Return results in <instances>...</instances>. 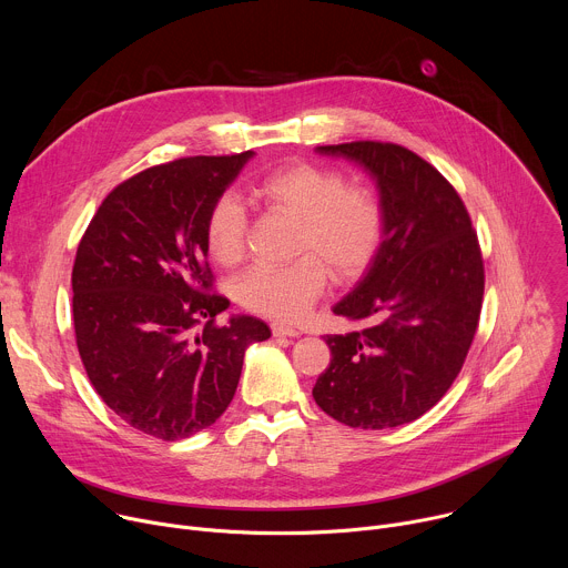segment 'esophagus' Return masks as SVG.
I'll return each mask as SVG.
<instances>
[{
	"label": "esophagus",
	"mask_w": 568,
	"mask_h": 568,
	"mask_svg": "<svg viewBox=\"0 0 568 568\" xmlns=\"http://www.w3.org/2000/svg\"><path fill=\"white\" fill-rule=\"evenodd\" d=\"M272 333H274V337H298L301 335L298 331H294L290 326H283V323H274Z\"/></svg>",
	"instance_id": "obj_1"
}]
</instances>
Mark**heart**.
<instances>
[{
  "mask_svg": "<svg viewBox=\"0 0 568 568\" xmlns=\"http://www.w3.org/2000/svg\"><path fill=\"white\" fill-rule=\"evenodd\" d=\"M252 202L270 213L296 220L294 256L287 267L256 265L235 283L237 301L252 312L278 321H298L323 294L333 274L348 283L359 278L382 242L377 197L344 175L314 164H292L263 178ZM250 217L233 195L213 202L204 237L215 263L235 265L247 250Z\"/></svg>",
  "mask_w": 568,
  "mask_h": 568,
  "instance_id": "b5f03b06",
  "label": "heart"
}]
</instances>
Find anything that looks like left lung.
<instances>
[{
    "mask_svg": "<svg viewBox=\"0 0 568 568\" xmlns=\"http://www.w3.org/2000/svg\"><path fill=\"white\" fill-rule=\"evenodd\" d=\"M314 152L357 164L382 209L379 250L333 307L366 326L326 335L333 359L314 402L353 429L414 423L447 393L478 326L483 258L471 220L454 186L407 148L355 141Z\"/></svg>",
    "mask_w": 568,
    "mask_h": 568,
    "instance_id": "1",
    "label": "left lung"
}]
</instances>
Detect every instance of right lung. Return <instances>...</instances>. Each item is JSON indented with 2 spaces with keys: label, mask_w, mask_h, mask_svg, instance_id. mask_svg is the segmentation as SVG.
<instances>
[{
  "label": "right lung",
  "mask_w": 568,
  "mask_h": 568,
  "mask_svg": "<svg viewBox=\"0 0 568 568\" xmlns=\"http://www.w3.org/2000/svg\"><path fill=\"white\" fill-rule=\"evenodd\" d=\"M254 152L189 156L119 184L99 206L71 272L80 359L101 399L130 427L182 440L231 404L245 351L265 321L215 316L206 215Z\"/></svg>",
  "instance_id": "1"
}]
</instances>
